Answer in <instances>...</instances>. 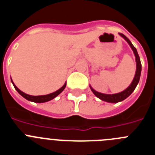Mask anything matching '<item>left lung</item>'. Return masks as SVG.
I'll list each match as a JSON object with an SVG mask.
<instances>
[{
  "mask_svg": "<svg viewBox=\"0 0 155 155\" xmlns=\"http://www.w3.org/2000/svg\"><path fill=\"white\" fill-rule=\"evenodd\" d=\"M119 35L121 37H123L124 39L127 42L130 46L132 49L133 52L134 53V56H135V58H136V73L134 75V78L133 79L131 84L128 86V87H127L124 91H121V92L116 93V94H103V93H100L96 91L94 89H93L91 86L90 85V88H91V91L94 93V94L97 98H98L99 99L102 100V101H105V102H110V103H117L119 102H122L124 101V99L129 97L132 94L133 91H134V89L136 88L137 85L139 83L140 78V74H141V63H140V60L139 55H138L137 51V49L134 46V45L132 44V42L130 41V39L127 38L126 35H124V34L119 33Z\"/></svg>",
  "mask_w": 155,
  "mask_h": 155,
  "instance_id": "8db88e82",
  "label": "left lung"
}]
</instances>
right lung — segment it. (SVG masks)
I'll return each instance as SVG.
<instances>
[{
    "label": "right lung",
    "instance_id": "right-lung-1",
    "mask_svg": "<svg viewBox=\"0 0 155 155\" xmlns=\"http://www.w3.org/2000/svg\"><path fill=\"white\" fill-rule=\"evenodd\" d=\"M11 80H12V78H11ZM12 83L13 84L14 87H15V88L16 91H17L19 94H21L23 98H25V99L28 100V101H30V102H36V103H43V102H49V101H50V100L53 99V98H56V97H57L58 94H60L63 91H64V88L66 87V84H67V82H65V84H64V85H63L62 87L60 88V89H58L57 91H54V92H53V93H50V94H44V95H38V96H34V95H30V94H25V93H24L23 91H21V90H19L18 88L17 87V86L14 84V82L12 80Z\"/></svg>",
    "mask_w": 155,
    "mask_h": 155
}]
</instances>
